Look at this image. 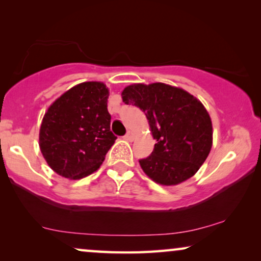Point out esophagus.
<instances>
[{"mask_svg":"<svg viewBox=\"0 0 261 261\" xmlns=\"http://www.w3.org/2000/svg\"><path fill=\"white\" fill-rule=\"evenodd\" d=\"M124 139H126V140H128V141H132L134 139V134H133V132H130V130H128L127 133H126V135H124Z\"/></svg>","mask_w":261,"mask_h":261,"instance_id":"1","label":"esophagus"}]
</instances>
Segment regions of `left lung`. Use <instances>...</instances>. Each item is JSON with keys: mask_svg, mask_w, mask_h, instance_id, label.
Listing matches in <instances>:
<instances>
[{"mask_svg": "<svg viewBox=\"0 0 261 261\" xmlns=\"http://www.w3.org/2000/svg\"><path fill=\"white\" fill-rule=\"evenodd\" d=\"M122 99L145 113L156 140L151 154L139 160L144 172L162 185H177L194 176L213 145L204 106L183 89L164 83L129 85Z\"/></svg>", "mask_w": 261, "mask_h": 261, "instance_id": "1", "label": "left lung"}]
</instances>
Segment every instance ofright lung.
Masks as SVG:
<instances>
[{"instance_id": "1", "label": "right lung", "mask_w": 261, "mask_h": 261, "mask_svg": "<svg viewBox=\"0 0 261 261\" xmlns=\"http://www.w3.org/2000/svg\"><path fill=\"white\" fill-rule=\"evenodd\" d=\"M109 91L101 82H85L56 99L42 119L39 146L49 167L70 179L101 166L116 137L107 108Z\"/></svg>"}]
</instances>
